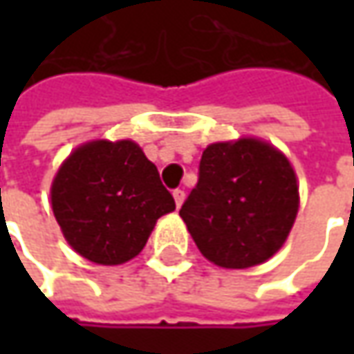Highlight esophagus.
<instances>
[{
    "label": "esophagus",
    "instance_id": "1",
    "mask_svg": "<svg viewBox=\"0 0 354 354\" xmlns=\"http://www.w3.org/2000/svg\"><path fill=\"white\" fill-rule=\"evenodd\" d=\"M173 198H175V205H177V207H181V205H183V201H185V191H183V189H175V191H173Z\"/></svg>",
    "mask_w": 354,
    "mask_h": 354
}]
</instances>
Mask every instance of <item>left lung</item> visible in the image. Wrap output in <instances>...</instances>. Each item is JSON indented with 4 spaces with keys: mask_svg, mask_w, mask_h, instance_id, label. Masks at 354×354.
Masks as SVG:
<instances>
[{
    "mask_svg": "<svg viewBox=\"0 0 354 354\" xmlns=\"http://www.w3.org/2000/svg\"><path fill=\"white\" fill-rule=\"evenodd\" d=\"M299 207L292 165L258 140L212 143L181 218L201 254L221 268L262 264L281 248Z\"/></svg>",
    "mask_w": 354,
    "mask_h": 354,
    "instance_id": "obj_1",
    "label": "left lung"
}]
</instances>
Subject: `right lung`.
I'll use <instances>...</instances> for the list:
<instances>
[{
  "instance_id": "obj_1",
  "label": "right lung",
  "mask_w": 354,
  "mask_h": 354,
  "mask_svg": "<svg viewBox=\"0 0 354 354\" xmlns=\"http://www.w3.org/2000/svg\"><path fill=\"white\" fill-rule=\"evenodd\" d=\"M50 201L68 244L102 266L138 256L157 218L175 211L157 167L129 140L78 147L57 173Z\"/></svg>"
}]
</instances>
